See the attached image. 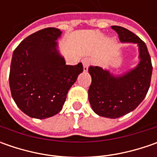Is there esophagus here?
Segmentation results:
<instances>
[{"instance_id": "1", "label": "esophagus", "mask_w": 157, "mask_h": 157, "mask_svg": "<svg viewBox=\"0 0 157 157\" xmlns=\"http://www.w3.org/2000/svg\"><path fill=\"white\" fill-rule=\"evenodd\" d=\"M83 65H84V71H87L88 66L90 65V61L89 60H83Z\"/></svg>"}]
</instances>
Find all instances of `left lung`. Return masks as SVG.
<instances>
[{
	"mask_svg": "<svg viewBox=\"0 0 157 157\" xmlns=\"http://www.w3.org/2000/svg\"><path fill=\"white\" fill-rule=\"evenodd\" d=\"M122 43H135L139 46L140 63L121 76H113L107 70L90 66L92 83L88 90L91 106L98 115L116 119L135 110L148 93L152 75L151 58L145 43L128 29L112 26Z\"/></svg>",
	"mask_w": 157,
	"mask_h": 157,
	"instance_id": "1",
	"label": "left lung"
}]
</instances>
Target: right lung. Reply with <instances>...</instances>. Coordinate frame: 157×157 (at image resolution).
<instances>
[{
  "mask_svg": "<svg viewBox=\"0 0 157 157\" xmlns=\"http://www.w3.org/2000/svg\"><path fill=\"white\" fill-rule=\"evenodd\" d=\"M62 32L46 28L27 36L13 53L9 86L15 104L36 119L52 117L61 111L66 95L83 64L67 65L57 51Z\"/></svg>",
  "mask_w": 157,
  "mask_h": 157,
  "instance_id": "add662e5",
  "label": "right lung"
}]
</instances>
